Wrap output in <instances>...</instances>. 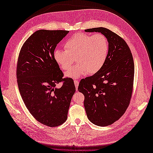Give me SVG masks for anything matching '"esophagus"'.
Segmentation results:
<instances>
[{"instance_id": "1", "label": "esophagus", "mask_w": 153, "mask_h": 153, "mask_svg": "<svg viewBox=\"0 0 153 153\" xmlns=\"http://www.w3.org/2000/svg\"><path fill=\"white\" fill-rule=\"evenodd\" d=\"M74 83H75V87H76V89L77 90L78 89V84H79V82H78V80H74Z\"/></svg>"}]
</instances>
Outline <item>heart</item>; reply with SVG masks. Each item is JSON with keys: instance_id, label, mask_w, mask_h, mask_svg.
Instances as JSON below:
<instances>
[{"instance_id": "b5f03b06", "label": "heart", "mask_w": 153, "mask_h": 153, "mask_svg": "<svg viewBox=\"0 0 153 153\" xmlns=\"http://www.w3.org/2000/svg\"><path fill=\"white\" fill-rule=\"evenodd\" d=\"M64 48V50H54V61L66 71L75 62L76 58L78 63L66 73V76L78 78L88 73L94 75L101 70L107 59L109 45L106 37L102 34L92 36L78 33L66 41Z\"/></svg>"}]
</instances>
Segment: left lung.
Instances as JSON below:
<instances>
[{
	"mask_svg": "<svg viewBox=\"0 0 153 153\" xmlns=\"http://www.w3.org/2000/svg\"><path fill=\"white\" fill-rule=\"evenodd\" d=\"M100 32L108 41L107 59L101 70L82 79L78 90L84 94V107L89 121L99 126L113 124L130 102L134 78V62L125 41L110 30L97 27L85 30Z\"/></svg>",
	"mask_w": 153,
	"mask_h": 153,
	"instance_id": "left-lung-1",
	"label": "left lung"
}]
</instances>
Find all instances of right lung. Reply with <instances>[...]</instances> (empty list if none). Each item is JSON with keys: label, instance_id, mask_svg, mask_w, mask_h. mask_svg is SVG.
<instances>
[{"label": "right lung", "instance_id": "add662e5", "mask_svg": "<svg viewBox=\"0 0 153 153\" xmlns=\"http://www.w3.org/2000/svg\"><path fill=\"white\" fill-rule=\"evenodd\" d=\"M69 31L39 30L23 45L18 56L16 77L23 101L37 121L50 127L66 121L76 91L73 80L62 78L63 73L53 59L57 45ZM63 82V86L56 85Z\"/></svg>", "mask_w": 153, "mask_h": 153}]
</instances>
